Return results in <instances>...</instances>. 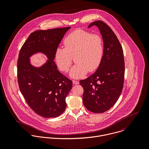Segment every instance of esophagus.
I'll return each mask as SVG.
<instances>
[{
	"mask_svg": "<svg viewBox=\"0 0 149 149\" xmlns=\"http://www.w3.org/2000/svg\"><path fill=\"white\" fill-rule=\"evenodd\" d=\"M73 84H75V85H77L79 84V82L78 81H76V80H73Z\"/></svg>",
	"mask_w": 149,
	"mask_h": 149,
	"instance_id": "esophagus-1",
	"label": "esophagus"
}]
</instances>
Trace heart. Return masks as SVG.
Returning <instances> with one entry per match:
<instances>
[{"label": "heart", "instance_id": "1", "mask_svg": "<svg viewBox=\"0 0 149 149\" xmlns=\"http://www.w3.org/2000/svg\"><path fill=\"white\" fill-rule=\"evenodd\" d=\"M65 48L56 49L54 58L57 66L63 72H68L75 56L77 63L71 69L69 75L73 79H80L100 65L104 54V43L97 34L77 29L65 37Z\"/></svg>", "mask_w": 149, "mask_h": 149}]
</instances>
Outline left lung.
<instances>
[{"mask_svg":"<svg viewBox=\"0 0 149 149\" xmlns=\"http://www.w3.org/2000/svg\"><path fill=\"white\" fill-rule=\"evenodd\" d=\"M104 43V54L96 71L80 83L84 88L83 102L94 113L106 112L118 100L122 91L125 76V60L122 47L112 29L101 21L93 22Z\"/></svg>","mask_w":149,"mask_h":149,"instance_id":"1","label":"left lung"}]
</instances>
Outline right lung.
Instances as JSON below:
<instances>
[{
  "label": "right lung",
  "mask_w": 149,
  "mask_h": 149,
  "mask_svg": "<svg viewBox=\"0 0 149 149\" xmlns=\"http://www.w3.org/2000/svg\"><path fill=\"white\" fill-rule=\"evenodd\" d=\"M70 28L31 33L19 54L17 75L22 94L29 107L43 118H56L66 107L65 98L72 89V81L58 71L54 60L56 49ZM37 53H42L48 58L40 67L31 63L30 57Z\"/></svg>",
  "instance_id": "1"
}]
</instances>
